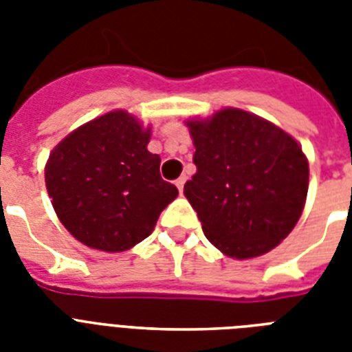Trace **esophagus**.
Returning <instances> with one entry per match:
<instances>
[{
	"label": "esophagus",
	"mask_w": 352,
	"mask_h": 352,
	"mask_svg": "<svg viewBox=\"0 0 352 352\" xmlns=\"http://www.w3.org/2000/svg\"><path fill=\"white\" fill-rule=\"evenodd\" d=\"M184 182H186V177H179V179L175 181L177 188H179V192L181 193H182V190H184Z\"/></svg>",
	"instance_id": "esophagus-1"
}]
</instances>
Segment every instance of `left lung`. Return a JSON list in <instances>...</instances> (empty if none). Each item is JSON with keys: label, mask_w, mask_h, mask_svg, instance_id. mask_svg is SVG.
Listing matches in <instances>:
<instances>
[{"label": "left lung", "mask_w": 352, "mask_h": 352, "mask_svg": "<svg viewBox=\"0 0 352 352\" xmlns=\"http://www.w3.org/2000/svg\"><path fill=\"white\" fill-rule=\"evenodd\" d=\"M186 126L197 171L184 195L204 235L235 259L272 250L305 206L309 160L300 144L272 122L235 107Z\"/></svg>", "instance_id": "8db88e82"}]
</instances>
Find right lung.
I'll list each match as a JSON object with an SVG mask.
<instances>
[{
	"mask_svg": "<svg viewBox=\"0 0 352 352\" xmlns=\"http://www.w3.org/2000/svg\"><path fill=\"white\" fill-rule=\"evenodd\" d=\"M151 129L111 111L69 133L49 155L45 186L58 219L85 246L124 252L153 232L179 195L148 151Z\"/></svg>",
	"mask_w": 352,
	"mask_h": 352,
	"instance_id": "1",
	"label": "right lung"
}]
</instances>
